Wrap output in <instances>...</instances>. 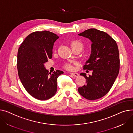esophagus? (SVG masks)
Segmentation results:
<instances>
[{
  "label": "esophagus",
  "mask_w": 133,
  "mask_h": 133,
  "mask_svg": "<svg viewBox=\"0 0 133 133\" xmlns=\"http://www.w3.org/2000/svg\"><path fill=\"white\" fill-rule=\"evenodd\" d=\"M70 74L75 77H77L79 76V74L77 73H70Z\"/></svg>",
  "instance_id": "1"
}]
</instances>
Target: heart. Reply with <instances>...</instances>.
<instances>
[{
    "mask_svg": "<svg viewBox=\"0 0 133 133\" xmlns=\"http://www.w3.org/2000/svg\"><path fill=\"white\" fill-rule=\"evenodd\" d=\"M70 44H71L72 50L75 49H79L82 50L84 47L83 43L79 40H74L71 42ZM64 67L67 70H72L73 69V66H72V65L69 63L65 64Z\"/></svg>",
    "mask_w": 133,
    "mask_h": 133,
    "instance_id": "1",
    "label": "heart"
}]
</instances>
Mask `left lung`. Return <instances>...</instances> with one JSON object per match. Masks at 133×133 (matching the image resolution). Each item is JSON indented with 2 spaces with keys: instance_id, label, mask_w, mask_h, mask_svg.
<instances>
[{
  "instance_id": "1",
  "label": "left lung",
  "mask_w": 133,
  "mask_h": 133,
  "mask_svg": "<svg viewBox=\"0 0 133 133\" xmlns=\"http://www.w3.org/2000/svg\"><path fill=\"white\" fill-rule=\"evenodd\" d=\"M92 42L90 56L83 66L84 69L92 70L86 78L87 84L79 87L78 91L88 100L99 99L111 89L118 76L120 69L118 47L116 42L109 35L95 28L79 34Z\"/></svg>"
}]
</instances>
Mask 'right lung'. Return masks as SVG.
<instances>
[{"label":"right lung","mask_w":133,"mask_h":133,"mask_svg":"<svg viewBox=\"0 0 133 133\" xmlns=\"http://www.w3.org/2000/svg\"><path fill=\"white\" fill-rule=\"evenodd\" d=\"M59 36L49 31H35L22 43L17 52V68L26 91L37 99L45 101L57 90V79L64 72L49 73L44 64L52 57L54 43Z\"/></svg>","instance_id":"right-lung-1"}]
</instances>
